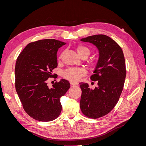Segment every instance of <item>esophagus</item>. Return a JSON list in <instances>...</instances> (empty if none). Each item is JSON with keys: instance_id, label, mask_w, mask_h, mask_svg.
<instances>
[{"instance_id": "obj_1", "label": "esophagus", "mask_w": 146, "mask_h": 146, "mask_svg": "<svg viewBox=\"0 0 146 146\" xmlns=\"http://www.w3.org/2000/svg\"><path fill=\"white\" fill-rule=\"evenodd\" d=\"M70 85H71V86H76V85H78V83H74V82H70Z\"/></svg>"}]
</instances>
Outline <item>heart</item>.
<instances>
[{
    "label": "heart",
    "instance_id": "1",
    "mask_svg": "<svg viewBox=\"0 0 146 146\" xmlns=\"http://www.w3.org/2000/svg\"><path fill=\"white\" fill-rule=\"evenodd\" d=\"M78 54L82 57L83 56H88L90 54V50L84 45H78L77 47ZM86 70L82 68H69L64 70L62 73L64 78L74 83L78 82L80 80L82 77L85 76Z\"/></svg>",
    "mask_w": 146,
    "mask_h": 146
}]
</instances>
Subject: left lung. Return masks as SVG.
<instances>
[{
	"mask_svg": "<svg viewBox=\"0 0 146 146\" xmlns=\"http://www.w3.org/2000/svg\"><path fill=\"white\" fill-rule=\"evenodd\" d=\"M98 48L99 58L91 76L98 87L91 89L88 83H80L82 90L80 109L84 115L98 119L108 114L115 107L124 85L126 68L121 47L105 35H96L81 39Z\"/></svg>",
	"mask_w": 146,
	"mask_h": 146,
	"instance_id": "8db88e82",
	"label": "left lung"
}]
</instances>
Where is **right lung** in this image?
<instances>
[{
  "label": "right lung",
  "instance_id": "obj_1",
  "mask_svg": "<svg viewBox=\"0 0 146 146\" xmlns=\"http://www.w3.org/2000/svg\"><path fill=\"white\" fill-rule=\"evenodd\" d=\"M65 42L54 39L29 43L17 57L15 66V88L25 111L39 121L54 120L61 113V97L70 88L62 79L47 85L48 78H54L52 70L58 66L56 53Z\"/></svg>",
  "mask_w": 146,
  "mask_h": 146
}]
</instances>
